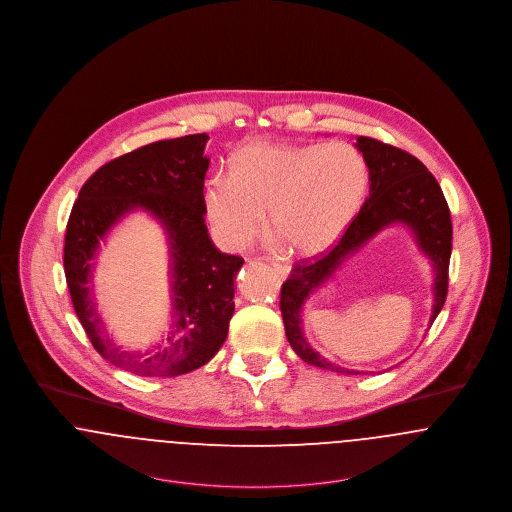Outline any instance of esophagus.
<instances>
[{"mask_svg":"<svg viewBox=\"0 0 512 512\" xmlns=\"http://www.w3.org/2000/svg\"><path fill=\"white\" fill-rule=\"evenodd\" d=\"M274 272H276V276L278 278H288V274H290V269L286 267V265H280V263H274Z\"/></svg>","mask_w":512,"mask_h":512,"instance_id":"esophagus-1","label":"esophagus"}]
</instances>
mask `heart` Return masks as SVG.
I'll use <instances>...</instances> for the list:
<instances>
[{
	"label": "heart",
	"mask_w": 512,
	"mask_h": 512,
	"mask_svg": "<svg viewBox=\"0 0 512 512\" xmlns=\"http://www.w3.org/2000/svg\"><path fill=\"white\" fill-rule=\"evenodd\" d=\"M230 178L203 193L212 232L228 249L255 240L269 211L271 230L290 253L329 251L358 218L369 195V166L348 143L255 141L230 156Z\"/></svg>",
	"instance_id": "obj_1"
}]
</instances>
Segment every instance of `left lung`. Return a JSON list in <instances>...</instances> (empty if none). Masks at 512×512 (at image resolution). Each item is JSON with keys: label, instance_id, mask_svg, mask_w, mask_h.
<instances>
[{"label": "left lung", "instance_id": "1", "mask_svg": "<svg viewBox=\"0 0 512 512\" xmlns=\"http://www.w3.org/2000/svg\"><path fill=\"white\" fill-rule=\"evenodd\" d=\"M358 151L369 166V197L354 224L329 253L296 263L280 290V311L290 346L301 360L338 373L358 375L360 371L338 367L315 352L301 332V311L307 298L317 292L334 271L356 251L375 238L383 228L404 224L435 272L433 313L429 325L443 309L449 290V261L452 251V222L449 205L437 180L406 151L371 137H358Z\"/></svg>", "mask_w": 512, "mask_h": 512}]
</instances>
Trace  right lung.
Wrapping results in <instances>:
<instances>
[{
  "label": "right lung",
  "mask_w": 512,
  "mask_h": 512,
  "mask_svg": "<svg viewBox=\"0 0 512 512\" xmlns=\"http://www.w3.org/2000/svg\"><path fill=\"white\" fill-rule=\"evenodd\" d=\"M209 135L156 141L98 168L79 191L63 247L75 313L104 360L141 377H176L214 358L234 315V280L243 259L212 243L203 187ZM145 210L167 232L173 269V331L147 353H129L105 332L91 296V259L99 241L129 211Z\"/></svg>",
  "instance_id": "1"
}]
</instances>
